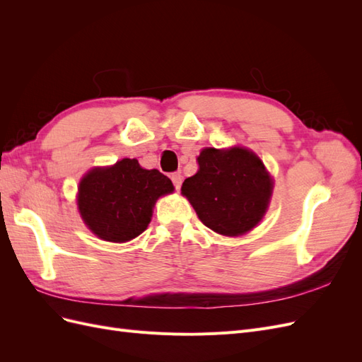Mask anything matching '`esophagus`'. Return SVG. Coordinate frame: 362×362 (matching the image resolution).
Masks as SVG:
<instances>
[{
  "instance_id": "obj_1",
  "label": "esophagus",
  "mask_w": 362,
  "mask_h": 362,
  "mask_svg": "<svg viewBox=\"0 0 362 362\" xmlns=\"http://www.w3.org/2000/svg\"><path fill=\"white\" fill-rule=\"evenodd\" d=\"M170 180H172V182H173V185H175V189L180 190V187H181V182H182L181 173H180V172H173V173L170 175Z\"/></svg>"
}]
</instances>
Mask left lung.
<instances>
[{"mask_svg": "<svg viewBox=\"0 0 362 362\" xmlns=\"http://www.w3.org/2000/svg\"><path fill=\"white\" fill-rule=\"evenodd\" d=\"M199 170L182 182L181 192L201 222L222 235H242L264 216L273 182L262 161L245 148H206Z\"/></svg>", "mask_w": 362, "mask_h": 362, "instance_id": "8db88e82", "label": "left lung"}]
</instances>
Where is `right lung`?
<instances>
[{
  "label": "right lung",
  "instance_id": "add662e5",
  "mask_svg": "<svg viewBox=\"0 0 362 362\" xmlns=\"http://www.w3.org/2000/svg\"><path fill=\"white\" fill-rule=\"evenodd\" d=\"M172 192L166 175L140 168L136 158H124L86 175L78 189V208L93 234L105 242L124 243L145 231L156 201Z\"/></svg>",
  "mask_w": 362,
  "mask_h": 362
}]
</instances>
